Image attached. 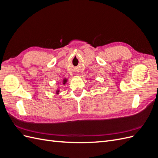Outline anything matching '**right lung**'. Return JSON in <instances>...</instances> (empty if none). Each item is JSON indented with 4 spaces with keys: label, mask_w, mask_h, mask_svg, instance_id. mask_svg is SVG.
<instances>
[{
    "label": "right lung",
    "mask_w": 158,
    "mask_h": 158,
    "mask_svg": "<svg viewBox=\"0 0 158 158\" xmlns=\"http://www.w3.org/2000/svg\"><path fill=\"white\" fill-rule=\"evenodd\" d=\"M66 81H67V80L65 79V78L63 80V84H65V83L66 82ZM59 90L58 89L56 91V94H59Z\"/></svg>",
    "instance_id": "1"
}]
</instances>
